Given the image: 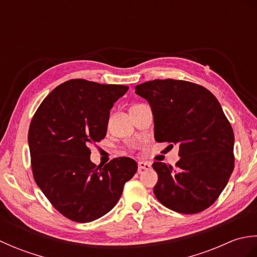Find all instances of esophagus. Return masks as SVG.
<instances>
[{
  "label": "esophagus",
  "mask_w": 257,
  "mask_h": 257,
  "mask_svg": "<svg viewBox=\"0 0 257 257\" xmlns=\"http://www.w3.org/2000/svg\"><path fill=\"white\" fill-rule=\"evenodd\" d=\"M151 168V165L149 162H146V161H140L138 163V170L139 172H141L143 170H149Z\"/></svg>",
  "instance_id": "1"
}]
</instances>
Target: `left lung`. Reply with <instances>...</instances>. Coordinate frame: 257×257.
I'll use <instances>...</instances> for the list:
<instances>
[{
	"mask_svg": "<svg viewBox=\"0 0 257 257\" xmlns=\"http://www.w3.org/2000/svg\"><path fill=\"white\" fill-rule=\"evenodd\" d=\"M136 94L151 107L156 141L180 148L177 170L159 161L152 165L156 198L183 214L207 209L234 169V134L220 102L203 86L170 78L137 85Z\"/></svg>",
	"mask_w": 257,
	"mask_h": 257,
	"instance_id": "obj_1",
	"label": "left lung"
}]
</instances>
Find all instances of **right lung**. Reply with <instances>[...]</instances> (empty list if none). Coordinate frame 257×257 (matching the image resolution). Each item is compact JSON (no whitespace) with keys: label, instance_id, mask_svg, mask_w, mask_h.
<instances>
[{"label":"right lung","instance_id":"obj_1","mask_svg":"<svg viewBox=\"0 0 257 257\" xmlns=\"http://www.w3.org/2000/svg\"><path fill=\"white\" fill-rule=\"evenodd\" d=\"M128 86L70 79L38 107L29 129L32 171L38 188L67 219L86 223L117 204L137 162L114 158L103 168L90 161L89 144L107 134L109 113Z\"/></svg>","mask_w":257,"mask_h":257}]
</instances>
